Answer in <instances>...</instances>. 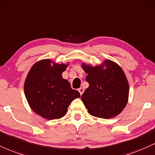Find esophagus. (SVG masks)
I'll use <instances>...</instances> for the list:
<instances>
[{
  "mask_svg": "<svg viewBox=\"0 0 155 155\" xmlns=\"http://www.w3.org/2000/svg\"><path fill=\"white\" fill-rule=\"evenodd\" d=\"M84 91H85V90H84V88L83 87H80L79 89H78V91H79V93H80V94H81V95H83V92H84Z\"/></svg>",
  "mask_w": 155,
  "mask_h": 155,
  "instance_id": "obj_1",
  "label": "esophagus"
}]
</instances>
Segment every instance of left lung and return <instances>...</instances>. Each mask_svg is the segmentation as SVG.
Listing matches in <instances>:
<instances>
[{
  "instance_id": "8db88e82",
  "label": "left lung",
  "mask_w": 155,
  "mask_h": 155,
  "mask_svg": "<svg viewBox=\"0 0 155 155\" xmlns=\"http://www.w3.org/2000/svg\"><path fill=\"white\" fill-rule=\"evenodd\" d=\"M82 68L87 75L89 87L81 100L91 115L102 118L115 117L127 106L129 86L121 67L110 60L93 67L85 63Z\"/></svg>"
}]
</instances>
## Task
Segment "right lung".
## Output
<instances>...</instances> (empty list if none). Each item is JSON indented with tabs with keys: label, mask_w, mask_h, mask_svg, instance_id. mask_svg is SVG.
<instances>
[{
	"label": "right lung",
	"mask_w": 155,
	"mask_h": 155,
	"mask_svg": "<svg viewBox=\"0 0 155 155\" xmlns=\"http://www.w3.org/2000/svg\"><path fill=\"white\" fill-rule=\"evenodd\" d=\"M68 64L54 63L49 59L40 60L26 76L25 96L32 110L42 118L52 120L63 117L72 101L81 97L62 76Z\"/></svg>",
	"instance_id": "1"
}]
</instances>
